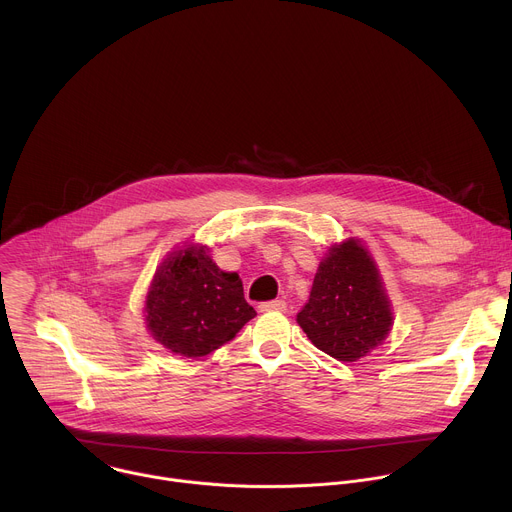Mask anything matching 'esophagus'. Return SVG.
<instances>
[{"mask_svg":"<svg viewBox=\"0 0 512 512\" xmlns=\"http://www.w3.org/2000/svg\"><path fill=\"white\" fill-rule=\"evenodd\" d=\"M285 308H287L285 300H271V302H263V304L259 306L261 312H283Z\"/></svg>","mask_w":512,"mask_h":512,"instance_id":"34e87169","label":"esophagus"}]
</instances>
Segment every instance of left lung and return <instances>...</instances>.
Segmentation results:
<instances>
[{
    "label": "left lung",
    "mask_w": 512,
    "mask_h": 512,
    "mask_svg": "<svg viewBox=\"0 0 512 512\" xmlns=\"http://www.w3.org/2000/svg\"><path fill=\"white\" fill-rule=\"evenodd\" d=\"M298 324L322 352L354 362L391 330L389 298L375 261L358 241L332 247L320 263Z\"/></svg>",
    "instance_id": "left-lung-1"
}]
</instances>
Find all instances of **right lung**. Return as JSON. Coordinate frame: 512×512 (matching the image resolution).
<instances>
[{
    "label": "right lung",
    "mask_w": 512,
    "mask_h": 512,
    "mask_svg": "<svg viewBox=\"0 0 512 512\" xmlns=\"http://www.w3.org/2000/svg\"><path fill=\"white\" fill-rule=\"evenodd\" d=\"M152 336L176 354L196 358L227 344L257 316L237 273H225L206 247H188L158 269L145 300Z\"/></svg>",
    "instance_id": "1"
}]
</instances>
